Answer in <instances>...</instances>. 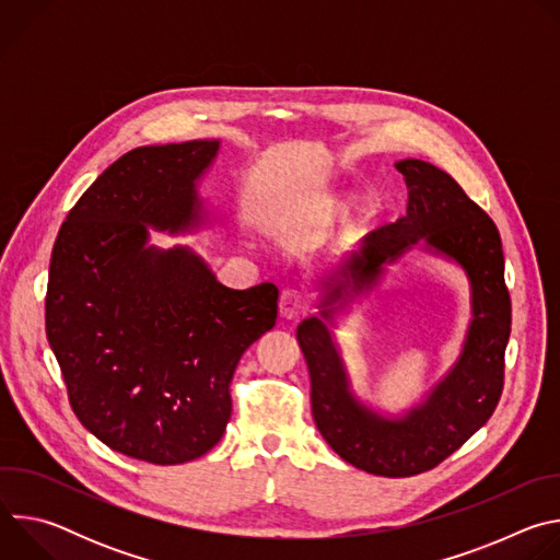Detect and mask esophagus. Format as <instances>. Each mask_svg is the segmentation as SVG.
I'll list each match as a JSON object with an SVG mask.
<instances>
[{
    "label": "esophagus",
    "instance_id": "obj_1",
    "mask_svg": "<svg viewBox=\"0 0 560 560\" xmlns=\"http://www.w3.org/2000/svg\"><path fill=\"white\" fill-rule=\"evenodd\" d=\"M305 294L299 288H285L279 296V312L283 318L301 316L305 310Z\"/></svg>",
    "mask_w": 560,
    "mask_h": 560
}]
</instances>
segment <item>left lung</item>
I'll return each instance as SVG.
<instances>
[{
    "label": "left lung",
    "instance_id": "1",
    "mask_svg": "<svg viewBox=\"0 0 560 560\" xmlns=\"http://www.w3.org/2000/svg\"><path fill=\"white\" fill-rule=\"evenodd\" d=\"M396 171L408 184V212L368 232L359 248L337 264V275L330 277L337 285H330L328 299L341 296L346 285L339 279L359 290L378 275L381 264L425 238L456 259L471 281L474 318L456 368L421 408L401 421H387L359 406L348 392L346 370L324 322L305 318L296 341L310 372L312 417L328 445L363 471L404 478L443 463L494 415L505 381L512 301L501 234L488 212L445 171L421 159L398 162Z\"/></svg>",
    "mask_w": 560,
    "mask_h": 560
}]
</instances>
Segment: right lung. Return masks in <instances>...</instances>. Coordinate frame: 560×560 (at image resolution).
I'll list each match as a JSON object with an SVG mask.
<instances>
[{
    "instance_id": "right-lung-1",
    "label": "right lung",
    "mask_w": 560,
    "mask_h": 560,
    "mask_svg": "<svg viewBox=\"0 0 560 560\" xmlns=\"http://www.w3.org/2000/svg\"><path fill=\"white\" fill-rule=\"evenodd\" d=\"M219 141L126 152L82 195L52 246L46 337L74 417L110 450L177 465L230 421L242 354L277 322L279 290L221 285L190 250L145 248L184 228Z\"/></svg>"
}]
</instances>
